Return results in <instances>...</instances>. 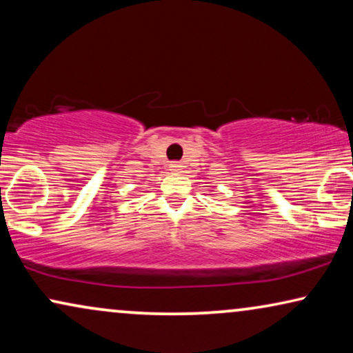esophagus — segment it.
Listing matches in <instances>:
<instances>
[{"mask_svg":"<svg viewBox=\"0 0 353 353\" xmlns=\"http://www.w3.org/2000/svg\"><path fill=\"white\" fill-rule=\"evenodd\" d=\"M183 165L181 163H178V162H172V163H168V170H170L172 173H180L183 168H181Z\"/></svg>","mask_w":353,"mask_h":353,"instance_id":"1","label":"esophagus"}]
</instances>
